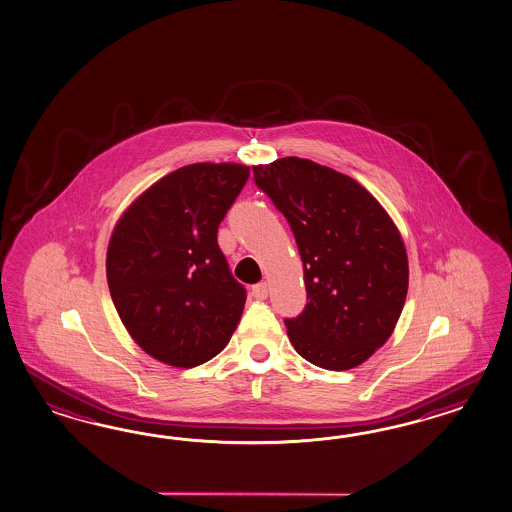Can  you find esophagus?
Returning <instances> with one entry per match:
<instances>
[{"label":"esophagus","instance_id":"esophagus-1","mask_svg":"<svg viewBox=\"0 0 512 512\" xmlns=\"http://www.w3.org/2000/svg\"><path fill=\"white\" fill-rule=\"evenodd\" d=\"M252 295H254L258 301H263V299L267 297V284L260 282V284L252 286Z\"/></svg>","mask_w":512,"mask_h":512}]
</instances>
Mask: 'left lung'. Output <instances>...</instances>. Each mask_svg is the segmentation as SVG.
<instances>
[{"mask_svg": "<svg viewBox=\"0 0 512 512\" xmlns=\"http://www.w3.org/2000/svg\"><path fill=\"white\" fill-rule=\"evenodd\" d=\"M252 172L288 220L305 267L307 307L284 320L293 348L327 370L365 363L406 303L408 254L395 222L355 179L308 159Z\"/></svg>", "mask_w": 512, "mask_h": 512, "instance_id": "obj_1", "label": "left lung"}]
</instances>
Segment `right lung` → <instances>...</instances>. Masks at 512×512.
<instances>
[{
    "label": "right lung",
    "mask_w": 512,
    "mask_h": 512,
    "mask_svg": "<svg viewBox=\"0 0 512 512\" xmlns=\"http://www.w3.org/2000/svg\"><path fill=\"white\" fill-rule=\"evenodd\" d=\"M234 162H198L162 177L123 213L106 252L112 301L134 342L166 365L213 359L247 301L217 243L249 179Z\"/></svg>",
    "instance_id": "obj_1"
}]
</instances>
